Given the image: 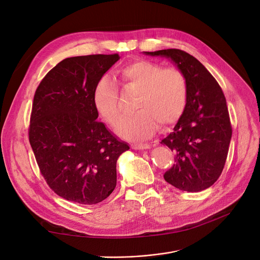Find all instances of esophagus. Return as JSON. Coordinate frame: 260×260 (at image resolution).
Instances as JSON below:
<instances>
[{
    "mask_svg": "<svg viewBox=\"0 0 260 260\" xmlns=\"http://www.w3.org/2000/svg\"><path fill=\"white\" fill-rule=\"evenodd\" d=\"M131 146L134 149H147V148H149V144H147V143H136V144H132Z\"/></svg>",
    "mask_w": 260,
    "mask_h": 260,
    "instance_id": "esophagus-1",
    "label": "esophagus"
}]
</instances>
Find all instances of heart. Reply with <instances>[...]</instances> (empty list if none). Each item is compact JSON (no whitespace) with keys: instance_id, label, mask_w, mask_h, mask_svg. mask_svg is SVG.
I'll use <instances>...</instances> for the list:
<instances>
[{"instance_id":"heart-1","label":"heart","mask_w":260,"mask_h":260,"mask_svg":"<svg viewBox=\"0 0 260 260\" xmlns=\"http://www.w3.org/2000/svg\"><path fill=\"white\" fill-rule=\"evenodd\" d=\"M117 83L124 90H137L133 115L118 126L122 137L132 140L146 139L158 124H175L184 113L187 102V82L183 73L175 67L137 59L120 67L115 74ZM92 103L99 116L115 126L122 114L119 91L115 81L107 76L98 80L92 91Z\"/></svg>"}]
</instances>
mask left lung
<instances>
[{
	"label": "left lung",
	"mask_w": 260,
	"mask_h": 260,
	"mask_svg": "<svg viewBox=\"0 0 260 260\" xmlns=\"http://www.w3.org/2000/svg\"><path fill=\"white\" fill-rule=\"evenodd\" d=\"M145 53L172 59L185 76L184 113L174 132L161 141L175 152V165L163 177L181 190L200 192L219 178L228 157L232 125L223 91L207 68L181 49Z\"/></svg>",
	"instance_id": "1"
}]
</instances>
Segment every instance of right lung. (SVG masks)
<instances>
[{"label":"right lung","mask_w":260,"mask_h":260,"mask_svg":"<svg viewBox=\"0 0 260 260\" xmlns=\"http://www.w3.org/2000/svg\"><path fill=\"white\" fill-rule=\"evenodd\" d=\"M119 59L118 53L64 59L36 90L29 142L47 184L66 200L95 204L116 187L117 160L129 146L97 120L92 91Z\"/></svg>","instance_id":"right-lung-1"}]
</instances>
